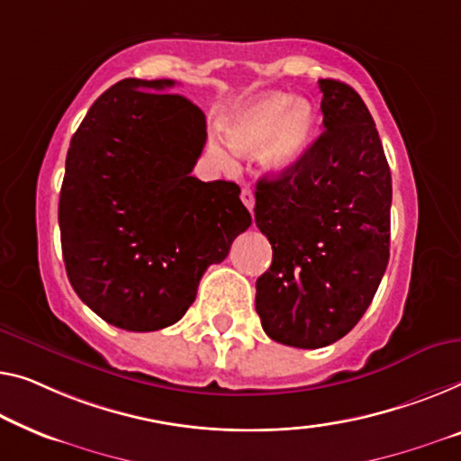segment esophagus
<instances>
[{
	"label": "esophagus",
	"mask_w": 461,
	"mask_h": 461,
	"mask_svg": "<svg viewBox=\"0 0 461 461\" xmlns=\"http://www.w3.org/2000/svg\"><path fill=\"white\" fill-rule=\"evenodd\" d=\"M240 198H242L246 209L252 212L254 211V192L250 188H242V194H240Z\"/></svg>",
	"instance_id": "1"
}]
</instances>
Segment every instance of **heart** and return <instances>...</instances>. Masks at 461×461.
I'll return each mask as SVG.
<instances>
[{"mask_svg":"<svg viewBox=\"0 0 461 461\" xmlns=\"http://www.w3.org/2000/svg\"><path fill=\"white\" fill-rule=\"evenodd\" d=\"M317 113L312 103L285 93H267L231 107L221 123L225 142L233 153H252L267 174L281 176L304 157L311 144ZM217 161L228 163L230 157L212 144Z\"/></svg>","mask_w":461,"mask_h":461,"instance_id":"obj_1","label":"heart"}]
</instances>
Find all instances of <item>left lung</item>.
I'll return each instance as SVG.
<instances>
[{"label": "left lung", "mask_w": 461, "mask_h": 461, "mask_svg": "<svg viewBox=\"0 0 461 461\" xmlns=\"http://www.w3.org/2000/svg\"><path fill=\"white\" fill-rule=\"evenodd\" d=\"M322 132L285 174L257 182L254 221L273 263L257 279L271 339L317 349L366 312L389 263L391 171L373 115L346 82L322 78Z\"/></svg>", "instance_id": "8db88e82"}]
</instances>
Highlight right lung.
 I'll use <instances>...</instances> for the list:
<instances>
[{
    "label": "right lung",
    "instance_id": "obj_1",
    "mask_svg": "<svg viewBox=\"0 0 461 461\" xmlns=\"http://www.w3.org/2000/svg\"><path fill=\"white\" fill-rule=\"evenodd\" d=\"M174 85L126 78L107 88L66 157L58 217L68 279L126 331L180 321L209 265L252 223L238 184L190 176L207 120L186 97L163 93Z\"/></svg>",
    "mask_w": 461,
    "mask_h": 461
}]
</instances>
